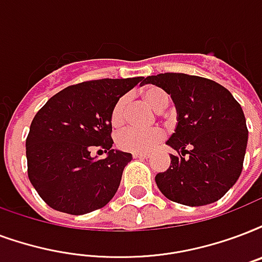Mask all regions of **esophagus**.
I'll return each mask as SVG.
<instances>
[{
    "label": "esophagus",
    "mask_w": 262,
    "mask_h": 262,
    "mask_svg": "<svg viewBox=\"0 0 262 262\" xmlns=\"http://www.w3.org/2000/svg\"><path fill=\"white\" fill-rule=\"evenodd\" d=\"M132 157H133V158H143V159H147V158H149V154L148 152H133V154H132Z\"/></svg>",
    "instance_id": "obj_1"
}]
</instances>
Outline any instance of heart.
<instances>
[{"instance_id": "1", "label": "heart", "mask_w": 262, "mask_h": 262, "mask_svg": "<svg viewBox=\"0 0 262 262\" xmlns=\"http://www.w3.org/2000/svg\"><path fill=\"white\" fill-rule=\"evenodd\" d=\"M145 103L155 111H162L167 107L170 97L166 92L158 86H149L143 92ZM127 97L121 96L115 101L110 121L114 127H121L126 121ZM163 139V130L161 127H149V129H139V127H127L119 132L117 136V145L127 152H147Z\"/></svg>"}]
</instances>
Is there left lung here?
<instances>
[{"instance_id":"obj_1","label":"left lung","mask_w":262,"mask_h":262,"mask_svg":"<svg viewBox=\"0 0 262 262\" xmlns=\"http://www.w3.org/2000/svg\"><path fill=\"white\" fill-rule=\"evenodd\" d=\"M174 101L179 123L167 144L177 151L170 166L155 176L173 202L203 206L228 192L243 169L247 136L245 114L223 85L207 78L165 73L145 78Z\"/></svg>"}]
</instances>
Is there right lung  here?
Instances as JSON below:
<instances>
[{
	"label": "right lung",
	"instance_id": "1",
	"mask_svg": "<svg viewBox=\"0 0 262 262\" xmlns=\"http://www.w3.org/2000/svg\"><path fill=\"white\" fill-rule=\"evenodd\" d=\"M143 79L104 78L71 85L35 114L26 139L27 173L48 206L79 215L113 199L132 155L111 148L110 114L115 101ZM93 149L107 157H92Z\"/></svg>",
	"mask_w": 262,
	"mask_h": 262
}]
</instances>
